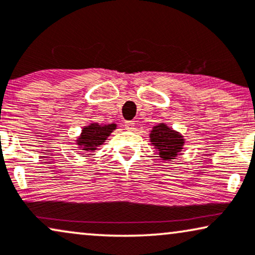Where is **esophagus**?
<instances>
[{
    "label": "esophagus",
    "instance_id": "1",
    "mask_svg": "<svg viewBox=\"0 0 255 255\" xmlns=\"http://www.w3.org/2000/svg\"><path fill=\"white\" fill-rule=\"evenodd\" d=\"M134 127H135L134 121H126L125 122V128L127 130H133Z\"/></svg>",
    "mask_w": 255,
    "mask_h": 255
}]
</instances>
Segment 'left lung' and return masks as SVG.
Instances as JSON below:
<instances>
[{"mask_svg": "<svg viewBox=\"0 0 255 255\" xmlns=\"http://www.w3.org/2000/svg\"><path fill=\"white\" fill-rule=\"evenodd\" d=\"M149 137L151 144L157 150L161 159L166 161L176 159L185 144V138L182 135L165 124L154 126L150 130Z\"/></svg>", "mask_w": 255, "mask_h": 255, "instance_id": "8db88e82", "label": "left lung"}]
</instances>
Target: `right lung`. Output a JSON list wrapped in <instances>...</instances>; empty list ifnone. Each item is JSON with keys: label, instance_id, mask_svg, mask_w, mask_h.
Listing matches in <instances>:
<instances>
[{"label": "right lung", "instance_id": "obj_1", "mask_svg": "<svg viewBox=\"0 0 255 255\" xmlns=\"http://www.w3.org/2000/svg\"><path fill=\"white\" fill-rule=\"evenodd\" d=\"M117 129V125H99V124H90L86 126L82 129V133L77 137L76 144L83 151L95 150L99 146L107 140V137L113 133V130Z\"/></svg>", "mask_w": 255, "mask_h": 255}]
</instances>
